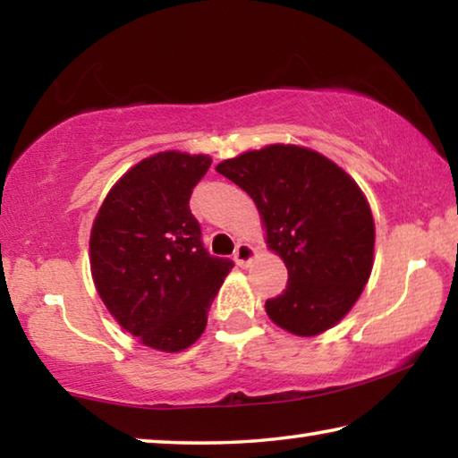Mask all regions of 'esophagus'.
<instances>
[{
  "label": "esophagus",
  "instance_id": "esophagus-1",
  "mask_svg": "<svg viewBox=\"0 0 458 458\" xmlns=\"http://www.w3.org/2000/svg\"><path fill=\"white\" fill-rule=\"evenodd\" d=\"M257 257V249L249 242H238L234 249V261L238 267H249L252 259Z\"/></svg>",
  "mask_w": 458,
  "mask_h": 458
}]
</instances>
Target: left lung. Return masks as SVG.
Wrapping results in <instances>:
<instances>
[{"mask_svg":"<svg viewBox=\"0 0 458 458\" xmlns=\"http://www.w3.org/2000/svg\"><path fill=\"white\" fill-rule=\"evenodd\" d=\"M247 191L267 247L284 259L288 285L265 302L269 318L298 337L337 325L370 277L374 220L358 182L315 149L273 143L216 166Z\"/></svg>","mask_w":458,"mask_h":458,"instance_id":"8db88e82","label":"left lung"}]
</instances>
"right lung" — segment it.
<instances>
[{"label":"right lung","mask_w":458,"mask_h":458,"mask_svg":"<svg viewBox=\"0 0 458 458\" xmlns=\"http://www.w3.org/2000/svg\"><path fill=\"white\" fill-rule=\"evenodd\" d=\"M209 166V156L174 149L143 158L114 182L92 224L98 296L123 329L152 350L174 353L193 345L234 267L206 250L189 209Z\"/></svg>","instance_id":"add662e5"}]
</instances>
